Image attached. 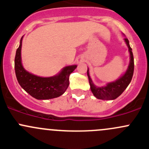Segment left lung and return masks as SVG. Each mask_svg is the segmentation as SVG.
<instances>
[{"label": "left lung", "instance_id": "8db88e82", "mask_svg": "<svg viewBox=\"0 0 149 149\" xmlns=\"http://www.w3.org/2000/svg\"><path fill=\"white\" fill-rule=\"evenodd\" d=\"M125 42L128 47L129 52H130V63L125 73L118 80L111 82V83H108L105 86L97 87L93 84L91 79L90 78L88 68L87 70V76L88 78L90 88H91V92L93 93L96 98L103 100H115L120 95H121L122 93L125 90V88L131 81L133 71H134V59H133L132 48L130 47V44H129L128 40L127 38H125Z\"/></svg>", "mask_w": 149, "mask_h": 149}]
</instances>
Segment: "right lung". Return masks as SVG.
Here are the masks:
<instances>
[{"label": "right lung", "mask_w": 149, "mask_h": 149, "mask_svg": "<svg viewBox=\"0 0 149 149\" xmlns=\"http://www.w3.org/2000/svg\"><path fill=\"white\" fill-rule=\"evenodd\" d=\"M22 38L16 49L15 56V73L21 86L31 97L37 100H49L62 95L69 85L70 74L77 65H70L63 68L56 76L52 77H40L30 73L24 68L22 63Z\"/></svg>", "instance_id": "1"}]
</instances>
